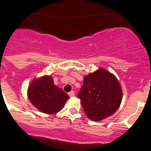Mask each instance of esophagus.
<instances>
[{
	"label": "esophagus",
	"instance_id": "1",
	"mask_svg": "<svg viewBox=\"0 0 151 151\" xmlns=\"http://www.w3.org/2000/svg\"><path fill=\"white\" fill-rule=\"evenodd\" d=\"M69 96H70V97H73V96H74L75 95V92H74V91H69Z\"/></svg>",
	"mask_w": 151,
	"mask_h": 151
}]
</instances>
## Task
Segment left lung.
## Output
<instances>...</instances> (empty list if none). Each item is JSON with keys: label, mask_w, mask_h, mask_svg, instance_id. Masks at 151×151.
Listing matches in <instances>:
<instances>
[{"label": "left lung", "mask_w": 151, "mask_h": 151, "mask_svg": "<svg viewBox=\"0 0 151 151\" xmlns=\"http://www.w3.org/2000/svg\"><path fill=\"white\" fill-rule=\"evenodd\" d=\"M78 98L86 115L99 122L118 110L122 99V87L112 74L100 69L85 77Z\"/></svg>", "instance_id": "1"}]
</instances>
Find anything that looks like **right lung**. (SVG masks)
Returning a JSON list of instances; mask_svg holds the SVG:
<instances>
[{"instance_id":"add662e5","label":"right lung","mask_w":151,"mask_h":151,"mask_svg":"<svg viewBox=\"0 0 151 151\" xmlns=\"http://www.w3.org/2000/svg\"><path fill=\"white\" fill-rule=\"evenodd\" d=\"M28 98L36 108L46 114L60 111L69 99V95L56 86L50 76L33 81L28 88Z\"/></svg>"}]
</instances>
